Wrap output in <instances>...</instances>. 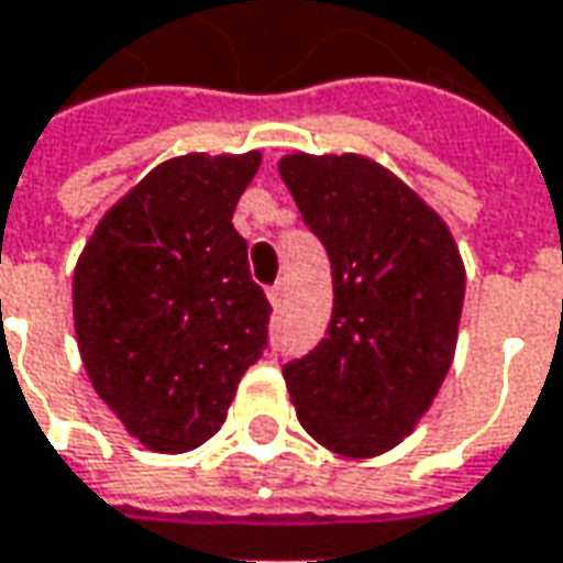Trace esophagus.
<instances>
[{
	"label": "esophagus",
	"instance_id": "34e87169",
	"mask_svg": "<svg viewBox=\"0 0 563 563\" xmlns=\"http://www.w3.org/2000/svg\"><path fill=\"white\" fill-rule=\"evenodd\" d=\"M268 298L274 308H280L283 301H286V286H283V283H274V286L268 289Z\"/></svg>",
	"mask_w": 563,
	"mask_h": 563
}]
</instances>
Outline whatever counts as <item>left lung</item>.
<instances>
[{
    "instance_id": "1",
    "label": "left lung",
    "mask_w": 563,
    "mask_h": 563,
    "mask_svg": "<svg viewBox=\"0 0 563 563\" xmlns=\"http://www.w3.org/2000/svg\"><path fill=\"white\" fill-rule=\"evenodd\" d=\"M332 262V322L283 365L301 427L344 457H377L418 427L457 347L466 274L442 216L363 155L280 161Z\"/></svg>"
}]
</instances>
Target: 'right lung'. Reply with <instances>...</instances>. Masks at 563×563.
<instances>
[{
    "instance_id": "right-lung-1",
    "label": "right lung",
    "mask_w": 563,
    "mask_h": 563,
    "mask_svg": "<svg viewBox=\"0 0 563 563\" xmlns=\"http://www.w3.org/2000/svg\"><path fill=\"white\" fill-rule=\"evenodd\" d=\"M258 164V152L164 161L78 255L85 372L124 430L161 454L213 439L243 372L268 347L271 305L231 225Z\"/></svg>"
}]
</instances>
